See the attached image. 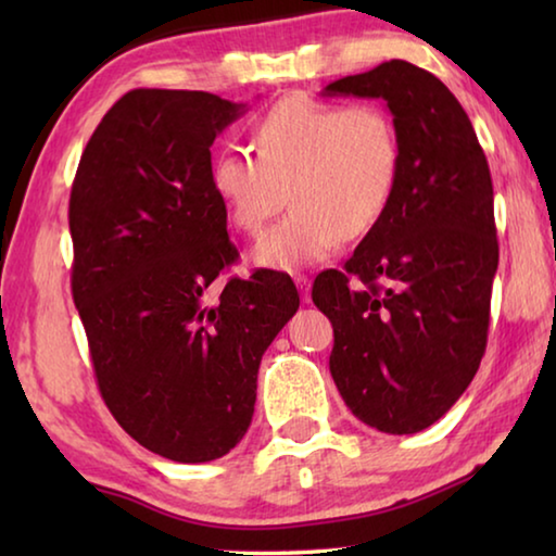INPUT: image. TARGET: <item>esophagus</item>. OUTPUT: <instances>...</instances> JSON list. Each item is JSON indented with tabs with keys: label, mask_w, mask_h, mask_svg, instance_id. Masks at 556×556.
<instances>
[{
	"label": "esophagus",
	"mask_w": 556,
	"mask_h": 556,
	"mask_svg": "<svg viewBox=\"0 0 556 556\" xmlns=\"http://www.w3.org/2000/svg\"><path fill=\"white\" fill-rule=\"evenodd\" d=\"M294 281H296V287L301 291V296H304V301H308V291H312V279H308L306 275H296Z\"/></svg>",
	"instance_id": "obj_1"
}]
</instances>
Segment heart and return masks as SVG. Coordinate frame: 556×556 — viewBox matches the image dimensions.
Returning a JSON list of instances; mask_svg holds the SVG:
<instances>
[{
  "label": "heart",
  "instance_id": "heart-1",
  "mask_svg": "<svg viewBox=\"0 0 556 556\" xmlns=\"http://www.w3.org/2000/svg\"><path fill=\"white\" fill-rule=\"evenodd\" d=\"M250 142L255 157L225 149L211 162V188L230 225L257 235L287 199L294 205L255 244L252 265H312L338 238L368 235L390 208L400 137L380 105L291 98L255 122Z\"/></svg>",
  "mask_w": 556,
  "mask_h": 556
}]
</instances>
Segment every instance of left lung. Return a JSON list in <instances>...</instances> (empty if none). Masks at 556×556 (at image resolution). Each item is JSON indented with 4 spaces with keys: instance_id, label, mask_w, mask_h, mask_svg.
I'll use <instances>...</instances> for the list:
<instances>
[{
    "instance_id": "left-lung-1",
    "label": "left lung",
    "mask_w": 556,
    "mask_h": 556,
    "mask_svg": "<svg viewBox=\"0 0 556 556\" xmlns=\"http://www.w3.org/2000/svg\"><path fill=\"white\" fill-rule=\"evenodd\" d=\"M324 96L382 98L400 137L384 218L312 299L333 326L331 375L384 434L434 425L473 380L497 269L493 181L473 125L444 83L407 61L345 75Z\"/></svg>"
}]
</instances>
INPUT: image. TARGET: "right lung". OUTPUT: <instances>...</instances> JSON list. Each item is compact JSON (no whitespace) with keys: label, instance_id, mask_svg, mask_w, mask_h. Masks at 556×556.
<instances>
[{"label":"right lung","instance_id":"right-lung-1","mask_svg":"<svg viewBox=\"0 0 556 556\" xmlns=\"http://www.w3.org/2000/svg\"><path fill=\"white\" fill-rule=\"evenodd\" d=\"M242 112L213 92L129 90L71 188V289L100 394L131 439L178 464L220 458L244 437L262 355L299 308L275 269L213 296L238 250L211 147Z\"/></svg>","mask_w":556,"mask_h":556}]
</instances>
